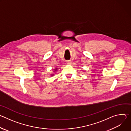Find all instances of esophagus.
<instances>
[{
	"instance_id": "esophagus-1",
	"label": "esophagus",
	"mask_w": 131,
	"mask_h": 131,
	"mask_svg": "<svg viewBox=\"0 0 131 131\" xmlns=\"http://www.w3.org/2000/svg\"><path fill=\"white\" fill-rule=\"evenodd\" d=\"M66 62H67V64L68 65H71V63H72L71 61H67Z\"/></svg>"
}]
</instances>
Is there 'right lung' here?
Returning <instances> with one entry per match:
<instances>
[{"label":"right lung","mask_w":131,"mask_h":131,"mask_svg":"<svg viewBox=\"0 0 131 131\" xmlns=\"http://www.w3.org/2000/svg\"><path fill=\"white\" fill-rule=\"evenodd\" d=\"M58 70V68H55V69L53 70V72H56ZM54 74V73H51V76H53Z\"/></svg>","instance_id":"1"}]
</instances>
